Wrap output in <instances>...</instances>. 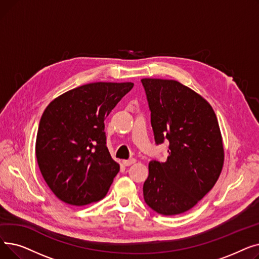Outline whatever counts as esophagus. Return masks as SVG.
Returning a JSON list of instances; mask_svg holds the SVG:
<instances>
[{
  "instance_id": "34e87169",
  "label": "esophagus",
  "mask_w": 259,
  "mask_h": 259,
  "mask_svg": "<svg viewBox=\"0 0 259 259\" xmlns=\"http://www.w3.org/2000/svg\"><path fill=\"white\" fill-rule=\"evenodd\" d=\"M135 161H137V159L132 157V158H129V159H124V160H122V164H124L125 166H130V165L134 164Z\"/></svg>"
}]
</instances>
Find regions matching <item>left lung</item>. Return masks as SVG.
Masks as SVG:
<instances>
[{
    "label": "left lung",
    "mask_w": 259,
    "mask_h": 259,
    "mask_svg": "<svg viewBox=\"0 0 259 259\" xmlns=\"http://www.w3.org/2000/svg\"><path fill=\"white\" fill-rule=\"evenodd\" d=\"M156 145L169 141L165 162L151 160L143 192L152 210L178 215L213 188L224 165V146L211 105L178 80L143 78Z\"/></svg>",
    "instance_id": "8db88e82"
}]
</instances>
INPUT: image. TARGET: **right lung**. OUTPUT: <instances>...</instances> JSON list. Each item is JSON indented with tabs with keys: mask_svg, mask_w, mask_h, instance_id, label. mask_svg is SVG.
Instances as JSON below:
<instances>
[{
	"mask_svg": "<svg viewBox=\"0 0 259 259\" xmlns=\"http://www.w3.org/2000/svg\"><path fill=\"white\" fill-rule=\"evenodd\" d=\"M133 83H91L53 100L40 117L37 165L62 201L85 206L104 198L119 171L106 146L104 120Z\"/></svg>",
	"mask_w": 259,
	"mask_h": 259,
	"instance_id": "right-lung-1",
	"label": "right lung"
}]
</instances>
